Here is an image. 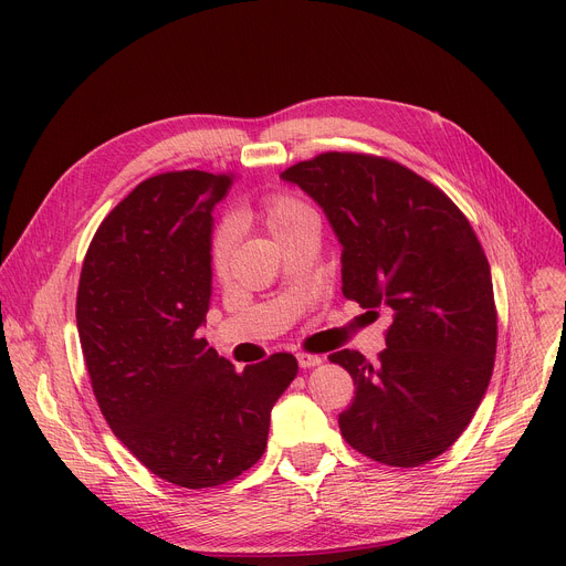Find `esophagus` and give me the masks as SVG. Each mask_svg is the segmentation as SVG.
<instances>
[{
	"mask_svg": "<svg viewBox=\"0 0 566 566\" xmlns=\"http://www.w3.org/2000/svg\"><path fill=\"white\" fill-rule=\"evenodd\" d=\"M296 360H298L301 369H313V367L324 363L322 356H313V354H296Z\"/></svg>",
	"mask_w": 566,
	"mask_h": 566,
	"instance_id": "esophagus-1",
	"label": "esophagus"
}]
</instances>
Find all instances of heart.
<instances>
[{
  "label": "heart",
  "instance_id": "1",
  "mask_svg": "<svg viewBox=\"0 0 566 566\" xmlns=\"http://www.w3.org/2000/svg\"><path fill=\"white\" fill-rule=\"evenodd\" d=\"M260 217H263L268 231L276 240H281L298 222L306 220V217H313V210L290 192H274L260 201ZM233 244H235V224L224 222L217 227L210 240V268L214 274H224L229 270Z\"/></svg>",
  "mask_w": 566,
  "mask_h": 566
}]
</instances>
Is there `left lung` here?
<instances>
[{
	"label": "left lung",
	"instance_id": "8db88e82",
	"mask_svg": "<svg viewBox=\"0 0 566 566\" xmlns=\"http://www.w3.org/2000/svg\"><path fill=\"white\" fill-rule=\"evenodd\" d=\"M281 179L317 201L342 244V294L387 308V349L371 365L342 349L356 385L342 438L389 467L442 455L481 406L496 356L492 272L460 208L412 169L328 151Z\"/></svg>",
	"mask_w": 566,
	"mask_h": 566
}]
</instances>
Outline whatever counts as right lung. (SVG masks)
Returning <instances> with one entry per match:
<instances>
[{
  "label": "right lung",
  "mask_w": 566,
  "mask_h": 566,
  "mask_svg": "<svg viewBox=\"0 0 566 566\" xmlns=\"http://www.w3.org/2000/svg\"><path fill=\"white\" fill-rule=\"evenodd\" d=\"M231 184L199 169L143 181L97 229L76 294L104 419L151 473L188 490L229 483L260 460L272 408L298 371L292 354H274L238 374L199 335L212 208Z\"/></svg>",
  "instance_id": "add662e5"
}]
</instances>
